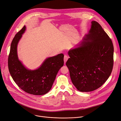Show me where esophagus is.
I'll list each match as a JSON object with an SVG mask.
<instances>
[{
	"mask_svg": "<svg viewBox=\"0 0 121 121\" xmlns=\"http://www.w3.org/2000/svg\"><path fill=\"white\" fill-rule=\"evenodd\" d=\"M68 56H66V55H65L64 58V63H65V64L66 63V62L67 61V60H68Z\"/></svg>",
	"mask_w": 121,
	"mask_h": 121,
	"instance_id": "1",
	"label": "esophagus"
}]
</instances>
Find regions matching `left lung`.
<instances>
[{"instance_id":"left-lung-1","label":"left lung","mask_w":121,"mask_h":121,"mask_svg":"<svg viewBox=\"0 0 121 121\" xmlns=\"http://www.w3.org/2000/svg\"><path fill=\"white\" fill-rule=\"evenodd\" d=\"M68 51L66 62L73 85L81 92L100 87L109 78L113 65V45L100 25L91 22L83 41Z\"/></svg>"}]
</instances>
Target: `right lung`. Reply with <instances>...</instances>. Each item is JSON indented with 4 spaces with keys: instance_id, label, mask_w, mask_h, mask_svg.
Here are the masks:
<instances>
[{
    "instance_id": "1",
    "label": "right lung",
    "mask_w": 121,
    "mask_h": 121,
    "mask_svg": "<svg viewBox=\"0 0 121 121\" xmlns=\"http://www.w3.org/2000/svg\"><path fill=\"white\" fill-rule=\"evenodd\" d=\"M26 30L24 26L14 37L8 58L9 73L13 80L22 90L34 95H42L51 89L56 75L64 65V55L46 58L41 65L34 70L26 68L18 58L17 45Z\"/></svg>"
}]
</instances>
